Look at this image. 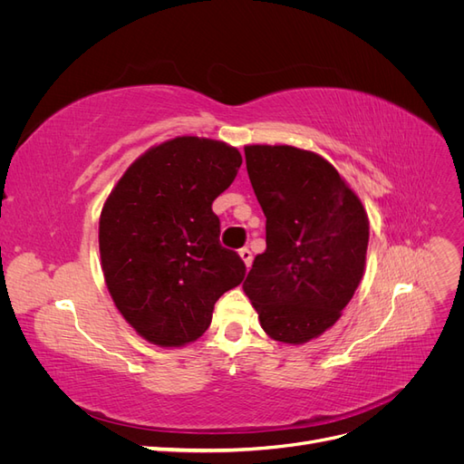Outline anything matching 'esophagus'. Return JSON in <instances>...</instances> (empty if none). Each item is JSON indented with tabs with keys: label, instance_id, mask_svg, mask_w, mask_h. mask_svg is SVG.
Instances as JSON below:
<instances>
[{
	"label": "esophagus",
	"instance_id": "esophagus-1",
	"mask_svg": "<svg viewBox=\"0 0 464 464\" xmlns=\"http://www.w3.org/2000/svg\"><path fill=\"white\" fill-rule=\"evenodd\" d=\"M240 257H242V261L246 263V266L249 269L251 261H254V254H251V251H249L247 247H242V249H240Z\"/></svg>",
	"mask_w": 464,
	"mask_h": 464
}]
</instances>
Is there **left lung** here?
<instances>
[{
  "instance_id": "left-lung-1",
  "label": "left lung",
  "mask_w": 464,
  "mask_h": 464,
  "mask_svg": "<svg viewBox=\"0 0 464 464\" xmlns=\"http://www.w3.org/2000/svg\"><path fill=\"white\" fill-rule=\"evenodd\" d=\"M251 188L266 217V249L244 292L263 331L304 344L333 327L363 276L370 222L334 166L290 145H247Z\"/></svg>"
}]
</instances>
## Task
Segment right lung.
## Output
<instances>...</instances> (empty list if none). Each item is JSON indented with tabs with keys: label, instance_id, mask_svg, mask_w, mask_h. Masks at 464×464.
Returning <instances> with one entry per match:
<instances>
[{
	"label": "right lung",
	"instance_id": "add662e5",
	"mask_svg": "<svg viewBox=\"0 0 464 464\" xmlns=\"http://www.w3.org/2000/svg\"><path fill=\"white\" fill-rule=\"evenodd\" d=\"M240 166L237 149L184 135L143 152L108 195L98 224L104 280L145 341H198L217 300L244 280L246 265L220 246L213 213Z\"/></svg>",
	"mask_w": 464,
	"mask_h": 464
}]
</instances>
